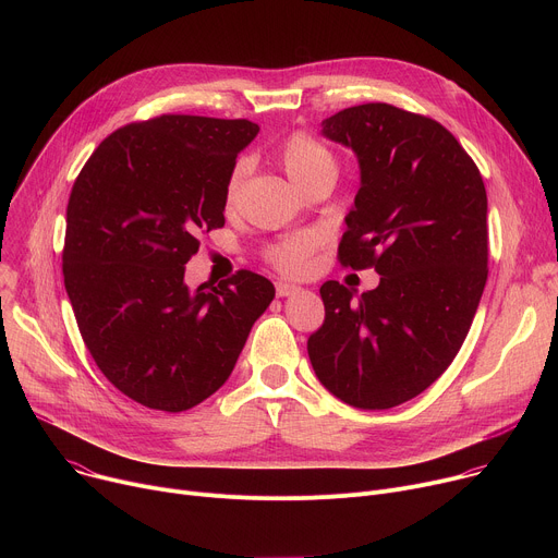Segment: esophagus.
I'll use <instances>...</instances> for the list:
<instances>
[{
  "label": "esophagus",
  "mask_w": 558,
  "mask_h": 558,
  "mask_svg": "<svg viewBox=\"0 0 558 558\" xmlns=\"http://www.w3.org/2000/svg\"><path fill=\"white\" fill-rule=\"evenodd\" d=\"M300 289L295 284H289V282H276V295L278 298H289L293 293H298Z\"/></svg>",
  "instance_id": "1"
}]
</instances>
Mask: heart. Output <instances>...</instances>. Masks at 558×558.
Masks as SVG:
<instances>
[{"label":"heart","mask_w":558,"mask_h":558,"mask_svg":"<svg viewBox=\"0 0 558 558\" xmlns=\"http://www.w3.org/2000/svg\"><path fill=\"white\" fill-rule=\"evenodd\" d=\"M278 161L282 166L284 174L300 190H304L317 181H336V177H338L336 154L323 141H317L315 136H311L302 130L289 134L280 143ZM243 174H245V166L238 163L225 183L222 205L227 209H231L235 205L238 192H241V185H243ZM313 250H315V238L308 233H300V235L287 238V241H282V243L267 247L265 258L282 274H300L306 267Z\"/></svg>","instance_id":"heart-1"}]
</instances>
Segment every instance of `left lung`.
<instances>
[{
    "mask_svg": "<svg viewBox=\"0 0 558 558\" xmlns=\"http://www.w3.org/2000/svg\"><path fill=\"white\" fill-rule=\"evenodd\" d=\"M323 134L360 161L338 260L381 278L360 298L325 282V323L306 351L342 402L384 411L426 390L470 331L488 280L486 187L459 141L424 114L362 104L325 119Z\"/></svg>",
    "mask_w": 558,
    "mask_h": 558,
    "instance_id": "left-lung-1",
    "label": "left lung"
}]
</instances>
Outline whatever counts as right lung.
Listing matches in <instances>:
<instances>
[{"label":"right lung","mask_w":558,"mask_h":558,"mask_svg":"<svg viewBox=\"0 0 558 558\" xmlns=\"http://www.w3.org/2000/svg\"><path fill=\"white\" fill-rule=\"evenodd\" d=\"M258 130L194 114L130 123L72 185L61 260L76 325L110 384L145 409L181 413L214 395L276 295L247 269L185 284L198 235L225 225V183Z\"/></svg>","instance_id":"1"}]
</instances>
